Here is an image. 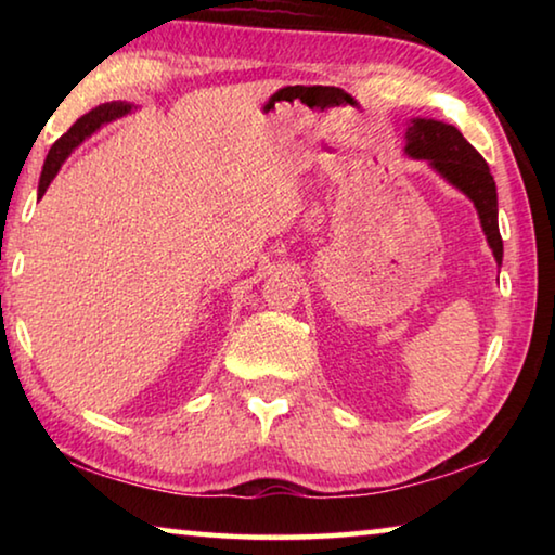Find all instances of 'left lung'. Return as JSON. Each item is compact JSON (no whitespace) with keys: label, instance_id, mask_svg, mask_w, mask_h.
I'll return each instance as SVG.
<instances>
[{"label":"left lung","instance_id":"8db88e82","mask_svg":"<svg viewBox=\"0 0 555 555\" xmlns=\"http://www.w3.org/2000/svg\"><path fill=\"white\" fill-rule=\"evenodd\" d=\"M406 146L403 154L428 162L438 176L465 193L480 215L482 232L490 244L496 264H502V234L496 224V185L485 158L460 134L453 125L438 119L416 117L406 127Z\"/></svg>","mask_w":555,"mask_h":555}]
</instances>
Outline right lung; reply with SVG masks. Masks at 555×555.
I'll return each instance as SVG.
<instances>
[{
	"label": "right lung",
	"mask_w": 555,
	"mask_h": 555,
	"mask_svg": "<svg viewBox=\"0 0 555 555\" xmlns=\"http://www.w3.org/2000/svg\"><path fill=\"white\" fill-rule=\"evenodd\" d=\"M131 109H134V105H129V102H119V100L117 102H105V105L90 109L88 115H82L78 121H75V125L59 139V142L51 146L49 156H46V164H43V171H41V181H39V198H43L46 188L51 185L55 173L61 171L63 162L73 154L75 146H80L90 134H95V131L102 125H107V121H115L119 117L129 115Z\"/></svg>",
	"instance_id": "add662e5"
}]
</instances>
